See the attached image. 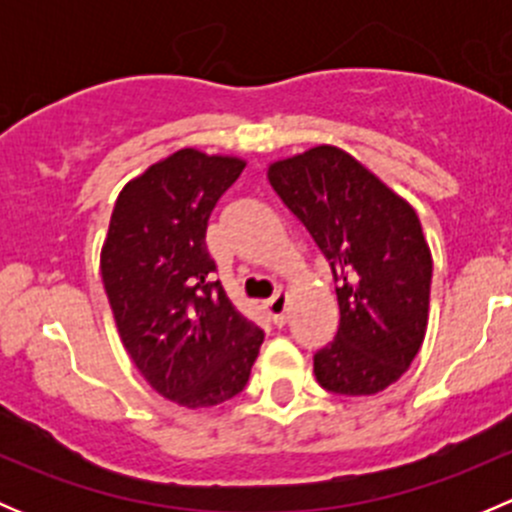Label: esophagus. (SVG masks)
<instances>
[{"label":"esophagus","mask_w":512,"mask_h":512,"mask_svg":"<svg viewBox=\"0 0 512 512\" xmlns=\"http://www.w3.org/2000/svg\"><path fill=\"white\" fill-rule=\"evenodd\" d=\"M287 304H289L287 292H277L275 297H272L270 302L265 304V309H267V314H270L272 322H275V324H285V319H287Z\"/></svg>","instance_id":"obj_1"}]
</instances>
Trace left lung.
<instances>
[{
  "label": "left lung",
  "mask_w": 512,
  "mask_h": 512,
  "mask_svg": "<svg viewBox=\"0 0 512 512\" xmlns=\"http://www.w3.org/2000/svg\"><path fill=\"white\" fill-rule=\"evenodd\" d=\"M267 180L337 282L339 327L314 354V376L334 394H379L409 371L426 337L433 257L416 210L327 143L272 160Z\"/></svg>",
  "instance_id": "obj_1"
}]
</instances>
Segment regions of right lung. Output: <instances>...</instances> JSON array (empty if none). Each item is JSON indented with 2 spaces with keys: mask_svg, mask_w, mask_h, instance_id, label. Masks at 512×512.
Here are the masks:
<instances>
[{
  "mask_svg": "<svg viewBox=\"0 0 512 512\" xmlns=\"http://www.w3.org/2000/svg\"><path fill=\"white\" fill-rule=\"evenodd\" d=\"M247 160L180 148L128 180L101 247L118 337L173 404L210 409L245 389L265 339L210 282L208 220Z\"/></svg>",
  "mask_w": 512,
  "mask_h": 512,
  "instance_id": "1",
  "label": "right lung"
}]
</instances>
